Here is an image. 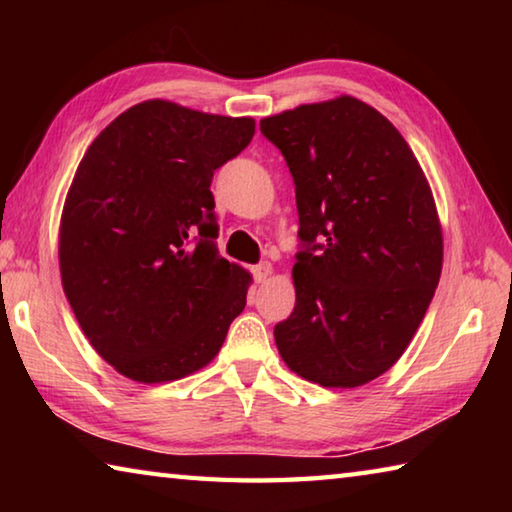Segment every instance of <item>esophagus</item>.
Segmentation results:
<instances>
[{
	"mask_svg": "<svg viewBox=\"0 0 512 512\" xmlns=\"http://www.w3.org/2000/svg\"><path fill=\"white\" fill-rule=\"evenodd\" d=\"M271 273H273V266L268 264V262H262V264L253 266V275H255L257 282H266L268 277H271Z\"/></svg>",
	"mask_w": 512,
	"mask_h": 512,
	"instance_id": "esophagus-1",
	"label": "esophagus"
}]
</instances>
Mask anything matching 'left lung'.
I'll return each mask as SVG.
<instances>
[{
  "label": "left lung",
  "instance_id": "1",
  "mask_svg": "<svg viewBox=\"0 0 512 512\" xmlns=\"http://www.w3.org/2000/svg\"><path fill=\"white\" fill-rule=\"evenodd\" d=\"M259 128L289 164L309 246L291 271L296 307L275 325L277 350L314 384H368L409 348L443 271L429 180L391 121L350 94Z\"/></svg>",
  "mask_w": 512,
  "mask_h": 512
}]
</instances>
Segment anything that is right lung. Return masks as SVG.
Wrapping results in <instances>:
<instances>
[{
	"label": "right lung",
	"instance_id": "right-lung-1",
	"mask_svg": "<svg viewBox=\"0 0 512 512\" xmlns=\"http://www.w3.org/2000/svg\"><path fill=\"white\" fill-rule=\"evenodd\" d=\"M253 117L149 99L88 146L58 230L63 291L103 361L140 384L205 368L246 307L253 275L216 248L214 171Z\"/></svg>",
	"mask_w": 512,
	"mask_h": 512
}]
</instances>
